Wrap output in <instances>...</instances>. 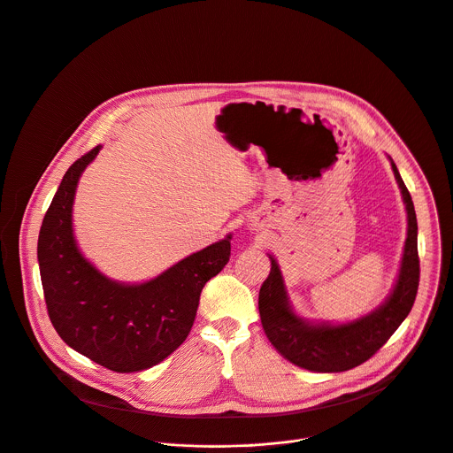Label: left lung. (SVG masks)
<instances>
[{
    "label": "left lung",
    "instance_id": "8db88e82",
    "mask_svg": "<svg viewBox=\"0 0 453 453\" xmlns=\"http://www.w3.org/2000/svg\"><path fill=\"white\" fill-rule=\"evenodd\" d=\"M393 171L403 195L409 228L398 282L380 309L346 325H309L293 314L280 269L273 257H269V277L258 293L262 328L269 342L300 368L318 373H335L360 366L389 341L414 305L419 286L418 221L412 198L395 162Z\"/></svg>",
    "mask_w": 453,
    "mask_h": 453
}]
</instances>
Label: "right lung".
<instances>
[{"label":"right lung","mask_w":453,"mask_h":453,"mask_svg":"<svg viewBox=\"0 0 453 453\" xmlns=\"http://www.w3.org/2000/svg\"><path fill=\"white\" fill-rule=\"evenodd\" d=\"M100 146L65 171L42 219L37 257L48 316L57 334L96 365L134 373L171 355L189 335L200 295L230 260V235L141 286L105 279L76 248L71 209L78 178Z\"/></svg>","instance_id":"obj_1"}]
</instances>
